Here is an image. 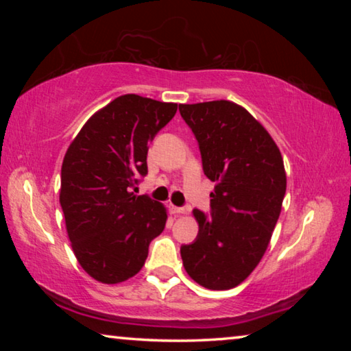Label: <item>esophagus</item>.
<instances>
[{
  "label": "esophagus",
  "mask_w": 351,
  "mask_h": 351,
  "mask_svg": "<svg viewBox=\"0 0 351 351\" xmlns=\"http://www.w3.org/2000/svg\"><path fill=\"white\" fill-rule=\"evenodd\" d=\"M170 210H171V213H175V215H181V213H187L189 212L187 209H184V207H176L173 204L170 206Z\"/></svg>",
  "instance_id": "34e87169"
}]
</instances>
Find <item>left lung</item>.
Here are the masks:
<instances>
[{"instance_id":"1","label":"left lung","mask_w":351,"mask_h":351,"mask_svg":"<svg viewBox=\"0 0 351 351\" xmlns=\"http://www.w3.org/2000/svg\"><path fill=\"white\" fill-rule=\"evenodd\" d=\"M215 182L212 215L195 209L198 235L181 247L184 269L207 289L239 287L257 268L280 215L287 171L282 153L251 112L230 100L181 104Z\"/></svg>"}]
</instances>
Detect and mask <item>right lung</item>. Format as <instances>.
Returning a JSON list of instances; mask_svg holds the SVG:
<instances>
[{
  "label": "right lung",
  "instance_id": "1",
  "mask_svg": "<svg viewBox=\"0 0 351 351\" xmlns=\"http://www.w3.org/2000/svg\"><path fill=\"white\" fill-rule=\"evenodd\" d=\"M176 110L123 94L94 112L68 147L60 204L75 258L94 280L116 285L138 274L165 228V206L134 192L147 175L148 144Z\"/></svg>",
  "mask_w": 351,
  "mask_h": 351
}]
</instances>
